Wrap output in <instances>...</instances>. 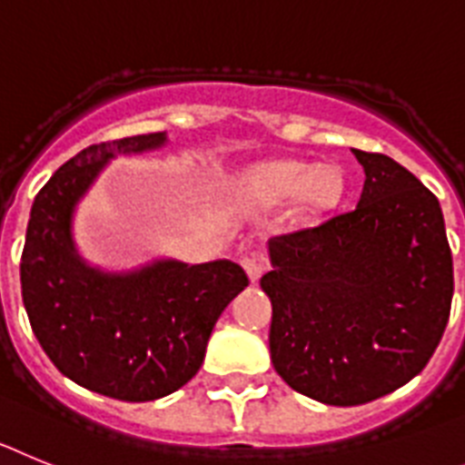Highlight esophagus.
I'll use <instances>...</instances> for the list:
<instances>
[{
  "instance_id": "1",
  "label": "esophagus",
  "mask_w": 465,
  "mask_h": 465,
  "mask_svg": "<svg viewBox=\"0 0 465 465\" xmlns=\"http://www.w3.org/2000/svg\"><path fill=\"white\" fill-rule=\"evenodd\" d=\"M243 269H245V273L250 276V281L257 282V281H260L262 273H264V260H262L260 255H245L243 257Z\"/></svg>"
}]
</instances>
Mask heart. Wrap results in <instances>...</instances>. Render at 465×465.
<instances>
[{
  "label": "heart",
  "mask_w": 465,
  "mask_h": 465,
  "mask_svg": "<svg viewBox=\"0 0 465 465\" xmlns=\"http://www.w3.org/2000/svg\"><path fill=\"white\" fill-rule=\"evenodd\" d=\"M245 189L257 203L278 205L300 196L306 215H321L339 203L344 177L334 165H311L304 161H269L250 168Z\"/></svg>",
  "instance_id": "1"
}]
</instances>
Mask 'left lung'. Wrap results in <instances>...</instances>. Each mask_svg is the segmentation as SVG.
<instances>
[{
	"label": "left lung",
	"instance_id": "left-lung-1",
	"mask_svg": "<svg viewBox=\"0 0 465 465\" xmlns=\"http://www.w3.org/2000/svg\"><path fill=\"white\" fill-rule=\"evenodd\" d=\"M361 201L269 241L260 281L273 306L269 349L282 381L353 407L421 372L450 321L454 269L433 192L386 154L353 149Z\"/></svg>",
	"mask_w": 465,
	"mask_h": 465
}]
</instances>
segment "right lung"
Here are the masks:
<instances>
[{"mask_svg": "<svg viewBox=\"0 0 465 465\" xmlns=\"http://www.w3.org/2000/svg\"><path fill=\"white\" fill-rule=\"evenodd\" d=\"M165 144L163 133L91 144L63 163L32 203L20 290L32 332L67 379L107 398L147 402L199 372L217 318L248 285L229 260H159L104 273L76 255L72 213L116 154Z\"/></svg>", "mask_w": 465, "mask_h": 465, "instance_id": "add662e5", "label": "right lung"}]
</instances>
